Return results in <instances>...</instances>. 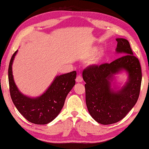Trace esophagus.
<instances>
[{"label":"esophagus","instance_id":"esophagus-1","mask_svg":"<svg viewBox=\"0 0 149 149\" xmlns=\"http://www.w3.org/2000/svg\"><path fill=\"white\" fill-rule=\"evenodd\" d=\"M82 81H83L82 76L80 74H79L76 78V81L78 82V83H80V82H82Z\"/></svg>","mask_w":149,"mask_h":149}]
</instances>
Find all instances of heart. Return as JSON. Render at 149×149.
I'll return each mask as SVG.
<instances>
[{"label": "heart", "mask_w": 149, "mask_h": 149, "mask_svg": "<svg viewBox=\"0 0 149 149\" xmlns=\"http://www.w3.org/2000/svg\"><path fill=\"white\" fill-rule=\"evenodd\" d=\"M102 55H103V53L102 52H101V53H100L97 56H96V57L93 59V63H96L97 61H98L99 60H100V59L101 58V57L102 56Z\"/></svg>", "instance_id": "heart-1"}]
</instances>
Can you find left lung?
Instances as JSON below:
<instances>
[{
  "instance_id": "obj_1",
  "label": "left lung",
  "mask_w": 149,
  "mask_h": 149,
  "mask_svg": "<svg viewBox=\"0 0 149 149\" xmlns=\"http://www.w3.org/2000/svg\"><path fill=\"white\" fill-rule=\"evenodd\" d=\"M116 41V51L123 53V56L110 63L88 66L83 71L88 111L95 120L103 125L123 119L137 102L141 86V66L129 42L123 38ZM122 69L129 73V81L121 90L114 92L110 88L109 80L113 74Z\"/></svg>"
}]
</instances>
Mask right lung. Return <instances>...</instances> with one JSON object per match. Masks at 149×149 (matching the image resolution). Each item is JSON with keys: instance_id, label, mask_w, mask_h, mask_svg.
<instances>
[{"instance_id": "add662e5", "label": "right lung", "mask_w": 149, "mask_h": 149, "mask_svg": "<svg viewBox=\"0 0 149 149\" xmlns=\"http://www.w3.org/2000/svg\"><path fill=\"white\" fill-rule=\"evenodd\" d=\"M17 52L12 56L8 70L12 100L20 113L28 121L37 125L47 124L53 121L61 111L67 95L75 84L76 72L73 71L58 76L46 93L39 97H27L18 90L13 79L12 65Z\"/></svg>"}]
</instances>
